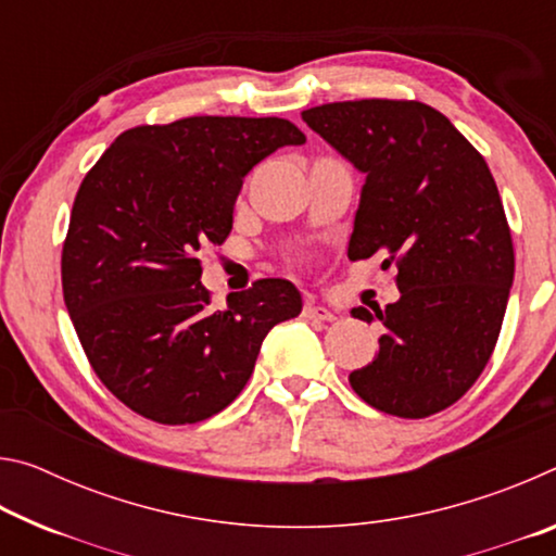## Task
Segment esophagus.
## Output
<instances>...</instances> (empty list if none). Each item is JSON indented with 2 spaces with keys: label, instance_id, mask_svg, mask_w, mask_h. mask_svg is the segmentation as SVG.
Instances as JSON below:
<instances>
[{
  "label": "esophagus",
  "instance_id": "esophagus-1",
  "mask_svg": "<svg viewBox=\"0 0 556 556\" xmlns=\"http://www.w3.org/2000/svg\"><path fill=\"white\" fill-rule=\"evenodd\" d=\"M304 316L308 321H333V312H328L326 306H318V304H306Z\"/></svg>",
  "mask_w": 556,
  "mask_h": 556
}]
</instances>
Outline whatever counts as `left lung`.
Listing matches in <instances>:
<instances>
[{
	"mask_svg": "<svg viewBox=\"0 0 556 556\" xmlns=\"http://www.w3.org/2000/svg\"><path fill=\"white\" fill-rule=\"evenodd\" d=\"M365 174L348 257L384 252L400 299L372 363L351 372L370 407L421 419L464 397L491 361L515 275L501 193L485 159L417 100H348L301 112ZM355 318L372 321L368 308Z\"/></svg>",
	"mask_w": 556,
	"mask_h": 556,
	"instance_id": "8db88e82",
	"label": "left lung"
}]
</instances>
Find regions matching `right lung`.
<instances>
[{
    "label": "right lung",
    "mask_w": 556,
    "mask_h": 556,
    "mask_svg": "<svg viewBox=\"0 0 556 556\" xmlns=\"http://www.w3.org/2000/svg\"><path fill=\"white\" fill-rule=\"evenodd\" d=\"M281 117H186L122 131L75 195L63 299L102 384L159 425H195L248 384L260 345L301 314L287 279H257L211 308L203 250L223 244L244 176L287 144Z\"/></svg>",
    "instance_id": "add662e5"
}]
</instances>
